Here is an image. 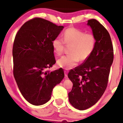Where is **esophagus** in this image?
<instances>
[{"label":"esophagus","instance_id":"obj_1","mask_svg":"<svg viewBox=\"0 0 123 123\" xmlns=\"http://www.w3.org/2000/svg\"><path fill=\"white\" fill-rule=\"evenodd\" d=\"M64 75L65 77H68V71H67V70H64Z\"/></svg>","mask_w":123,"mask_h":123}]
</instances>
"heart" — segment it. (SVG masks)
Listing matches in <instances>:
<instances>
[{"mask_svg": "<svg viewBox=\"0 0 123 123\" xmlns=\"http://www.w3.org/2000/svg\"><path fill=\"white\" fill-rule=\"evenodd\" d=\"M96 42L95 36L92 33H86L74 27L67 28L63 33V38L58 36L52 41L54 51L58 55L63 54L65 43L72 44L70 54L60 58L57 62L58 65L65 69H69L77 65L80 60L81 62L86 60L93 53Z\"/></svg>", "mask_w": 123, "mask_h": 123, "instance_id": "heart-1", "label": "heart"}]
</instances>
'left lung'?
Instances as JSON below:
<instances>
[{
    "label": "left lung",
    "mask_w": 123,
    "mask_h": 123,
    "mask_svg": "<svg viewBox=\"0 0 123 123\" xmlns=\"http://www.w3.org/2000/svg\"><path fill=\"white\" fill-rule=\"evenodd\" d=\"M95 36L96 46L83 64L70 70L68 77L73 83L69 101L75 109L84 110L95 105L103 95L108 83L114 50L110 34L95 19L88 21Z\"/></svg>",
    "instance_id": "obj_1"
}]
</instances>
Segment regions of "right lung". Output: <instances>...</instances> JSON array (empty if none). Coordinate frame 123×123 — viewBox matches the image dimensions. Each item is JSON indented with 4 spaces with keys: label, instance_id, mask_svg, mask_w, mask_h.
Returning <instances> with one entry per match:
<instances>
[{
    "label": "right lung",
    "instance_id": "1",
    "mask_svg": "<svg viewBox=\"0 0 123 123\" xmlns=\"http://www.w3.org/2000/svg\"><path fill=\"white\" fill-rule=\"evenodd\" d=\"M63 28L36 17L25 23L15 37L13 75L21 94L33 105L49 101L53 88L64 77L62 68L47 70L56 62L52 41Z\"/></svg>",
    "mask_w": 123,
    "mask_h": 123
}]
</instances>
